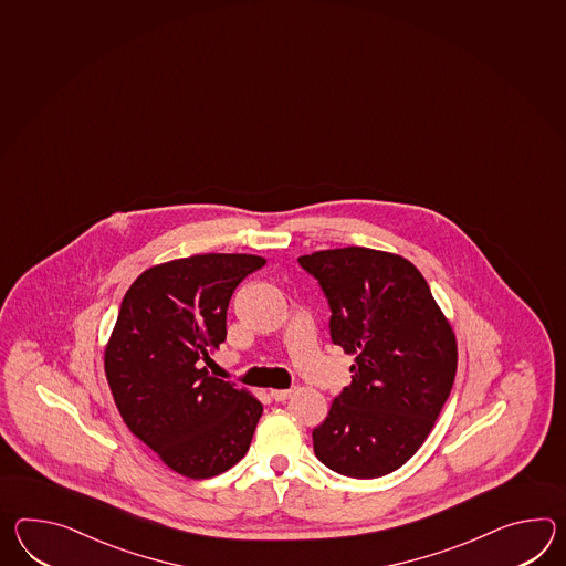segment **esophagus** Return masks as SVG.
Masks as SVG:
<instances>
[{
	"mask_svg": "<svg viewBox=\"0 0 566 566\" xmlns=\"http://www.w3.org/2000/svg\"><path fill=\"white\" fill-rule=\"evenodd\" d=\"M270 396H272L276 402H286L290 396H292V390H272L270 391Z\"/></svg>",
	"mask_w": 566,
	"mask_h": 566,
	"instance_id": "obj_1",
	"label": "esophagus"
}]
</instances>
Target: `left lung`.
<instances>
[{
	"label": "left lung",
	"mask_w": 566,
	"mask_h": 566,
	"mask_svg": "<svg viewBox=\"0 0 566 566\" xmlns=\"http://www.w3.org/2000/svg\"><path fill=\"white\" fill-rule=\"evenodd\" d=\"M331 306V339L355 355L352 384L313 430L335 473L388 475L434 427L457 374V339L427 280L402 255L340 248L301 255Z\"/></svg>",
	"instance_id": "8db88e82"
}]
</instances>
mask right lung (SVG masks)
Wrapping results in <instances>:
<instances>
[{
  "label": "right lung",
  "instance_id": "right-lung-1",
  "mask_svg": "<svg viewBox=\"0 0 566 566\" xmlns=\"http://www.w3.org/2000/svg\"><path fill=\"white\" fill-rule=\"evenodd\" d=\"M265 264L250 253H202L142 272L105 347V376L127 428L176 473L209 479L250 449L264 412L205 364L227 337L239 282Z\"/></svg>",
  "mask_w": 566,
  "mask_h": 566
}]
</instances>
